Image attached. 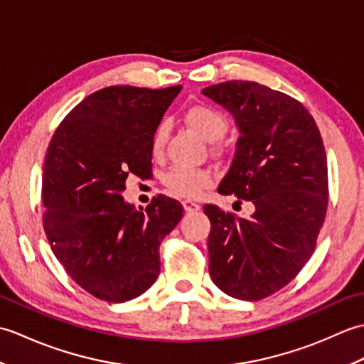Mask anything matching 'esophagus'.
<instances>
[{
  "label": "esophagus",
  "instance_id": "34e87169",
  "mask_svg": "<svg viewBox=\"0 0 364 364\" xmlns=\"http://www.w3.org/2000/svg\"><path fill=\"white\" fill-rule=\"evenodd\" d=\"M183 208H184V210H186L188 213H196V211L200 210V205L196 203V202H192V200H184V202H183Z\"/></svg>",
  "mask_w": 364,
  "mask_h": 364
}]
</instances>
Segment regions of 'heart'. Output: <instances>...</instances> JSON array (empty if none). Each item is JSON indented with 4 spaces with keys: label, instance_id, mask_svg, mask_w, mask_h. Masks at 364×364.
<instances>
[{
    "label": "heart",
    "instance_id": "obj_1",
    "mask_svg": "<svg viewBox=\"0 0 364 364\" xmlns=\"http://www.w3.org/2000/svg\"><path fill=\"white\" fill-rule=\"evenodd\" d=\"M184 120L188 125L202 136L208 142L214 144V151L222 154L225 146L218 141L227 134L230 128L228 119L225 114L208 105H196L189 107L184 114ZM168 137L167 122H159L151 134V153L153 156H161ZM166 188L176 197L194 198L203 189L210 188L213 184V175L208 170H192V168H173L164 178Z\"/></svg>",
    "mask_w": 364,
    "mask_h": 364
}]
</instances>
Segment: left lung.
<instances>
[{"label":"left lung","mask_w":364,"mask_h":364,"mask_svg":"<svg viewBox=\"0 0 364 364\" xmlns=\"http://www.w3.org/2000/svg\"><path fill=\"white\" fill-rule=\"evenodd\" d=\"M233 115L235 159L219 194L255 205L250 218L205 205L210 275L228 296L261 300L311 258L328 205L327 156L313 115L296 98L253 81L202 90Z\"/></svg>","instance_id":"1"}]
</instances>
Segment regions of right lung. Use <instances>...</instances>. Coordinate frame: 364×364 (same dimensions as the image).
<instances>
[{"mask_svg": "<svg viewBox=\"0 0 364 364\" xmlns=\"http://www.w3.org/2000/svg\"><path fill=\"white\" fill-rule=\"evenodd\" d=\"M183 86H111L76 105L54 131L42 176L43 230L67 274L92 296L122 304L156 282L159 244L183 218L175 198L139 208L122 192L151 176V134Z\"/></svg>", "mask_w": 364, "mask_h": 364, "instance_id": "add662e5", "label": "right lung"}]
</instances>
